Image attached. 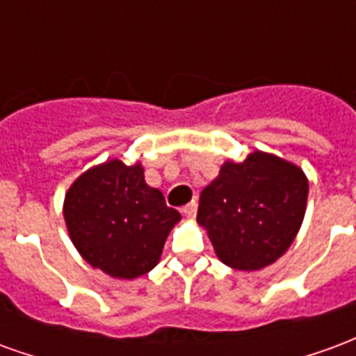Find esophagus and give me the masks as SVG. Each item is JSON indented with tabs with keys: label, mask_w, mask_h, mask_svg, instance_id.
Wrapping results in <instances>:
<instances>
[{
	"label": "esophagus",
	"mask_w": 356,
	"mask_h": 356,
	"mask_svg": "<svg viewBox=\"0 0 356 356\" xmlns=\"http://www.w3.org/2000/svg\"><path fill=\"white\" fill-rule=\"evenodd\" d=\"M183 213H185L186 217H194V216H196V202H191V204H186V206H183Z\"/></svg>",
	"instance_id": "1"
}]
</instances>
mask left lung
<instances>
[{
  "instance_id": "left-lung-1",
  "label": "left lung",
  "mask_w": 356,
  "mask_h": 356,
  "mask_svg": "<svg viewBox=\"0 0 356 356\" xmlns=\"http://www.w3.org/2000/svg\"><path fill=\"white\" fill-rule=\"evenodd\" d=\"M309 181L298 165L255 150L225 162L200 194L196 221L217 257L238 270H259L291 246L303 223Z\"/></svg>"
}]
</instances>
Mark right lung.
I'll return each instance as SVG.
<instances>
[{"label":"right lung","instance_id":"add662e5","mask_svg":"<svg viewBox=\"0 0 356 356\" xmlns=\"http://www.w3.org/2000/svg\"><path fill=\"white\" fill-rule=\"evenodd\" d=\"M181 219L158 188L147 185L140 163L95 165L76 179L65 198V221L74 246L91 267L114 278L147 275Z\"/></svg>","mask_w":356,"mask_h":356}]
</instances>
